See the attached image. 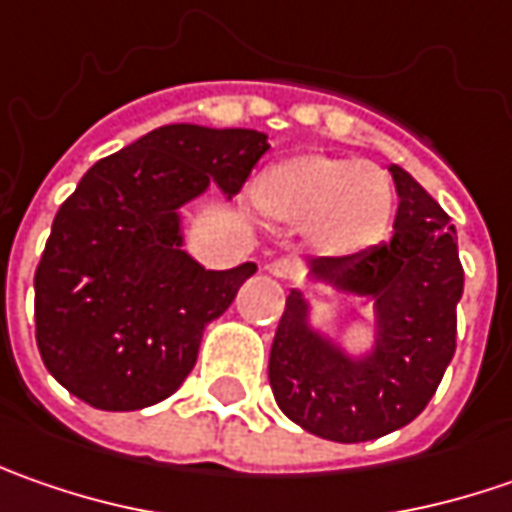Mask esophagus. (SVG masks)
Instances as JSON below:
<instances>
[{"mask_svg": "<svg viewBox=\"0 0 512 512\" xmlns=\"http://www.w3.org/2000/svg\"><path fill=\"white\" fill-rule=\"evenodd\" d=\"M267 270H270V276H276V279H282V282L296 276V265H293L290 259H273V262L267 265Z\"/></svg>", "mask_w": 512, "mask_h": 512, "instance_id": "esophagus-1", "label": "esophagus"}]
</instances>
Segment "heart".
Returning <instances> with one entry per match:
<instances>
[{
  "mask_svg": "<svg viewBox=\"0 0 512 512\" xmlns=\"http://www.w3.org/2000/svg\"><path fill=\"white\" fill-rule=\"evenodd\" d=\"M250 196L273 222L305 227L313 250L333 259L379 245L396 205L393 182L382 168L327 153H302L270 165Z\"/></svg>",
  "mask_w": 512,
  "mask_h": 512,
  "instance_id": "heart-1",
  "label": "heart"
}]
</instances>
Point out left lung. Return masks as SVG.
I'll use <instances>...</instances> for the list:
<instances>
[{
  "instance_id": "obj_1",
  "label": "left lung",
  "mask_w": 512,
  "mask_h": 512,
  "mask_svg": "<svg viewBox=\"0 0 512 512\" xmlns=\"http://www.w3.org/2000/svg\"><path fill=\"white\" fill-rule=\"evenodd\" d=\"M390 173L399 193L393 239L310 265L313 282L373 299V350L347 356L322 336L299 290H290L270 347L276 404L290 422L330 442H370L413 422L456 353L464 290L456 227L407 170L390 165Z\"/></svg>"
}]
</instances>
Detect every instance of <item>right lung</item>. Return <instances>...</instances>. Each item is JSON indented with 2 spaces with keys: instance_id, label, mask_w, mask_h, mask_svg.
Wrapping results in <instances>:
<instances>
[{
  "instance_id": "obj_1",
  "label": "right lung",
  "mask_w": 512,
  "mask_h": 512,
  "mask_svg": "<svg viewBox=\"0 0 512 512\" xmlns=\"http://www.w3.org/2000/svg\"><path fill=\"white\" fill-rule=\"evenodd\" d=\"M265 133L165 125L99 159L59 207L33 276L50 376L99 410H142L179 390L205 327L253 262L205 270L182 250L179 207L210 182L227 199L265 156Z\"/></svg>"
}]
</instances>
